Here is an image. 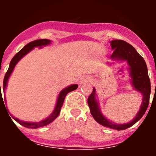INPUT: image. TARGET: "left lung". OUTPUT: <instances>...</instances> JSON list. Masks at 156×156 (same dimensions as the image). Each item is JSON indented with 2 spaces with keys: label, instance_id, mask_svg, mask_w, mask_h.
Segmentation results:
<instances>
[{
  "label": "left lung",
  "instance_id": "1",
  "mask_svg": "<svg viewBox=\"0 0 156 156\" xmlns=\"http://www.w3.org/2000/svg\"><path fill=\"white\" fill-rule=\"evenodd\" d=\"M111 45L112 48L114 49L111 58L115 60H123L127 62L130 67L129 69H130V76L132 77V84L136 90L142 94L143 100L142 103L140 105V110L131 122L124 124H116L110 122L101 113L98 104L95 98L96 90L94 88H93V91L88 97L87 103L92 116L98 123L116 130H122V129H127L135 124L137 121L141 119V117L145 113L149 104L151 83L148 76V68L144 58L137 53V51L135 50V48L132 45L121 40H115L111 41Z\"/></svg>",
  "mask_w": 156,
  "mask_h": 156
}]
</instances>
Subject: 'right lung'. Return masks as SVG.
I'll use <instances>...</instances> for the list:
<instances>
[{"instance_id": "obj_1", "label": "right lung", "mask_w": 156, "mask_h": 156, "mask_svg": "<svg viewBox=\"0 0 156 156\" xmlns=\"http://www.w3.org/2000/svg\"><path fill=\"white\" fill-rule=\"evenodd\" d=\"M51 44V41L50 40H48V39H41V40H36V41H32V42L29 43L27 44L24 48L22 49V50L19 51L17 54H16V55L14 56L12 58V61H11L10 65H9V68H8V71H7L6 74L5 76V78H4V82H3V90L5 91V89H6V86H7V83H8V80L10 76L11 73H12L13 71L14 68H15V66L17 64L18 62L22 58L24 55H26L28 52H30V51L34 48L35 47H42V46H45V45H48ZM78 87V85L77 84H73L71 86L68 87H66V89L62 90L60 92L58 95V100H57V104H56L55 106V108L54 110L53 113L50 115V116L47 118L46 119L44 120H42L41 122H24V121H21L19 120V119H16L15 117L12 116L15 120L16 122H18L19 124H21L22 126H25V127H27V128H39L41 127V126H46V125L49 124L50 122H51L54 119L57 118L58 115H59L60 113V111H61V108L62 106L63 102H64V100H65V98H66V94L69 92L73 91V90H76V88ZM2 99V95H1V83H0V100ZM3 102H4V101H3ZM5 105V103H4Z\"/></svg>"}]
</instances>
